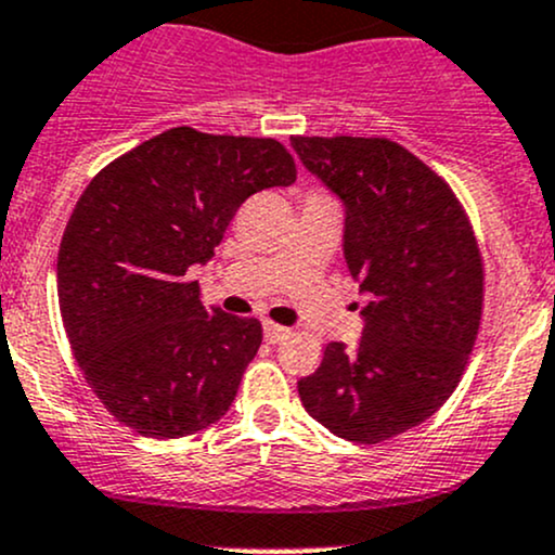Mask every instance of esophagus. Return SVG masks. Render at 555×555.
Returning <instances> with one entry per match:
<instances>
[{
  "mask_svg": "<svg viewBox=\"0 0 555 555\" xmlns=\"http://www.w3.org/2000/svg\"><path fill=\"white\" fill-rule=\"evenodd\" d=\"M263 334H266V343L276 345V343H282V339L289 337V328L287 326H279V324H271V321H266Z\"/></svg>",
  "mask_w": 555,
  "mask_h": 555,
  "instance_id": "esophagus-1",
  "label": "esophagus"
}]
</instances>
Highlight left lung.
<instances>
[{"mask_svg": "<svg viewBox=\"0 0 555 555\" xmlns=\"http://www.w3.org/2000/svg\"><path fill=\"white\" fill-rule=\"evenodd\" d=\"M292 150L343 203L345 263L369 297L361 343H328L297 392L332 435L374 446L453 395L482 319V258L450 186L400 144L295 137Z\"/></svg>", "mask_w": 555, "mask_h": 555, "instance_id": "left-lung-1", "label": "left lung"}]
</instances>
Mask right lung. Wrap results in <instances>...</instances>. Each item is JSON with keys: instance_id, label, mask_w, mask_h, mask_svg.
<instances>
[{"instance_id": "add662e5", "label": "right lung", "mask_w": 555, "mask_h": 555, "mask_svg": "<svg viewBox=\"0 0 555 555\" xmlns=\"http://www.w3.org/2000/svg\"><path fill=\"white\" fill-rule=\"evenodd\" d=\"M292 181L295 160L273 139L186 126L91 179L60 245V313L89 387L120 424L176 440L234 403L263 328L205 308L186 273L216 255L247 197Z\"/></svg>"}]
</instances>
